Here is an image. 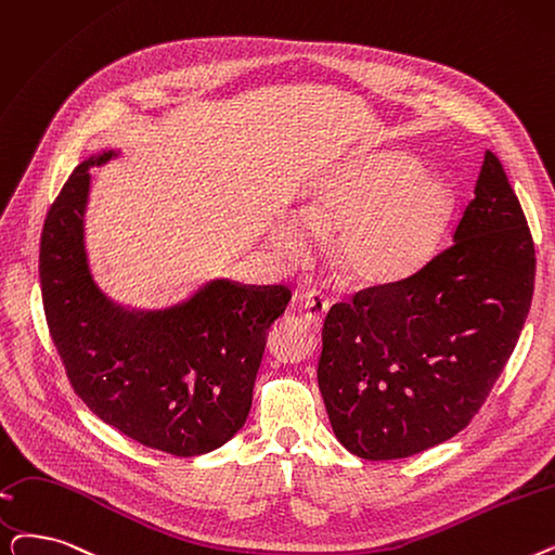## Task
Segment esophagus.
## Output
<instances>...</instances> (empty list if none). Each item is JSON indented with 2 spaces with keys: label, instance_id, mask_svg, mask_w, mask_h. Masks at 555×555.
Instances as JSON below:
<instances>
[{
  "label": "esophagus",
  "instance_id": "34e87169",
  "mask_svg": "<svg viewBox=\"0 0 555 555\" xmlns=\"http://www.w3.org/2000/svg\"><path fill=\"white\" fill-rule=\"evenodd\" d=\"M304 308V318L308 324H312L315 328H322L324 320H326V312H328V301L324 295L320 293H308L301 301Z\"/></svg>",
  "mask_w": 555,
  "mask_h": 555
}]
</instances>
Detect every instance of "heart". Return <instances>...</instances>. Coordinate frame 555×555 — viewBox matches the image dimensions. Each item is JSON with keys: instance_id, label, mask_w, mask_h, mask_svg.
<instances>
[{"instance_id": "b5f03b06", "label": "heart", "mask_w": 555, "mask_h": 555, "mask_svg": "<svg viewBox=\"0 0 555 555\" xmlns=\"http://www.w3.org/2000/svg\"><path fill=\"white\" fill-rule=\"evenodd\" d=\"M455 215L451 183L405 152L356 156L308 190L301 220L268 227V247L301 268L315 251V235L331 237L340 276L358 287H392L420 274L440 249Z\"/></svg>"}]
</instances>
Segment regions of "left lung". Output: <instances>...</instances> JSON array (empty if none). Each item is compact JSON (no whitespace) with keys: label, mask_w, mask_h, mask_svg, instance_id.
Masks as SVG:
<instances>
[{"label":"left lung","mask_w":555,"mask_h":555,"mask_svg":"<svg viewBox=\"0 0 555 555\" xmlns=\"http://www.w3.org/2000/svg\"><path fill=\"white\" fill-rule=\"evenodd\" d=\"M533 281L524 210L486 152L453 245L405 283L326 315L318 383L335 438L367 461H395L463 430L519 340Z\"/></svg>","instance_id":"8db88e82"}]
</instances>
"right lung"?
I'll return each instance as SVG.
<instances>
[{
  "label": "right lung",
  "mask_w": 555,
  "mask_h": 555,
  "mask_svg": "<svg viewBox=\"0 0 555 555\" xmlns=\"http://www.w3.org/2000/svg\"><path fill=\"white\" fill-rule=\"evenodd\" d=\"M117 156L100 152L77 165L47 212V324L72 388L102 422L150 449L202 455L245 426L268 331L293 295L283 285L210 279L165 308L111 299L92 276L86 210L90 167Z\"/></svg>",
  "instance_id": "obj_1"
}]
</instances>
